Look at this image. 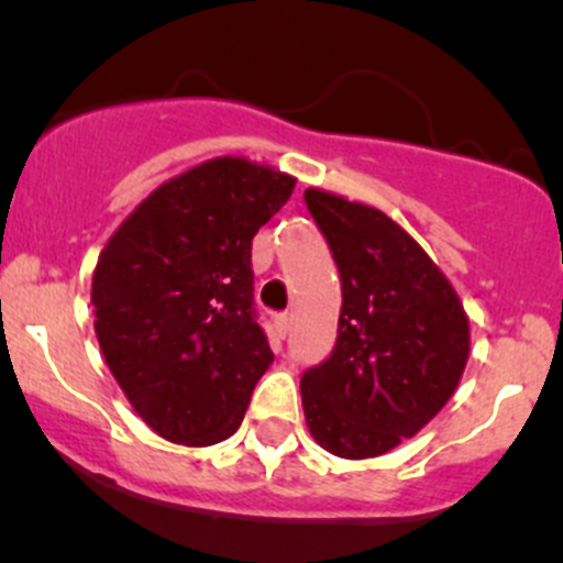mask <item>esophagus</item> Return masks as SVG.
<instances>
[{
	"label": "esophagus",
	"instance_id": "34e87169",
	"mask_svg": "<svg viewBox=\"0 0 563 563\" xmlns=\"http://www.w3.org/2000/svg\"><path fill=\"white\" fill-rule=\"evenodd\" d=\"M274 330H276V339H284V335L289 333V317L287 314H279L274 320Z\"/></svg>",
	"mask_w": 563,
	"mask_h": 563
}]
</instances>
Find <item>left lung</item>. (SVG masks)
Segmentation results:
<instances>
[{"label":"left lung","mask_w":563,"mask_h":563,"mask_svg":"<svg viewBox=\"0 0 563 563\" xmlns=\"http://www.w3.org/2000/svg\"><path fill=\"white\" fill-rule=\"evenodd\" d=\"M341 276L330 357L300 376L306 426L350 461L390 453L439 415L468 361L461 298L407 230L379 208L306 189Z\"/></svg>","instance_id":"left-lung-1"}]
</instances>
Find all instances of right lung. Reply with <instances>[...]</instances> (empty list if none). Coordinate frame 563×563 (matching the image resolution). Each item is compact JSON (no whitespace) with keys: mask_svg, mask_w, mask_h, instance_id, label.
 <instances>
[{"mask_svg":"<svg viewBox=\"0 0 563 563\" xmlns=\"http://www.w3.org/2000/svg\"><path fill=\"white\" fill-rule=\"evenodd\" d=\"M292 189V176L243 156L200 162L154 189L97 260L100 350L167 442L233 437L274 363L254 311L252 239Z\"/></svg>","mask_w":563,"mask_h":563,"instance_id":"obj_1","label":"right lung"}]
</instances>
